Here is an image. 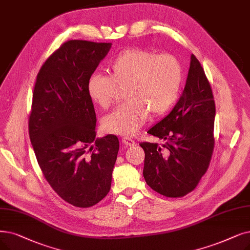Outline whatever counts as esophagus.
Instances as JSON below:
<instances>
[{
	"label": "esophagus",
	"instance_id": "1",
	"mask_svg": "<svg viewBox=\"0 0 250 250\" xmlns=\"http://www.w3.org/2000/svg\"><path fill=\"white\" fill-rule=\"evenodd\" d=\"M123 144L126 147H129V146H134L136 143H135V141H133L132 139L123 138Z\"/></svg>",
	"mask_w": 250,
	"mask_h": 250
}]
</instances>
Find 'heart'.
Here are the masks:
<instances>
[{"label":"heart","instance_id":"b5f03b06","mask_svg":"<svg viewBox=\"0 0 250 250\" xmlns=\"http://www.w3.org/2000/svg\"><path fill=\"white\" fill-rule=\"evenodd\" d=\"M108 77L92 74L86 92L102 109L116 100L118 90L125 89L127 101L102 119V127L110 134L131 137L152 117L165 115L176 103L182 82V67L168 54L155 55L139 48L122 50L110 60Z\"/></svg>","mask_w":250,"mask_h":250}]
</instances>
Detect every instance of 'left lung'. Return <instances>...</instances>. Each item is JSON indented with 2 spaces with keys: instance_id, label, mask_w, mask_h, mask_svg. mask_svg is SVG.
<instances>
[{
  "instance_id": "8db88e82",
  "label": "left lung",
  "mask_w": 250,
  "mask_h": 250,
  "mask_svg": "<svg viewBox=\"0 0 250 250\" xmlns=\"http://www.w3.org/2000/svg\"><path fill=\"white\" fill-rule=\"evenodd\" d=\"M215 104L200 62L191 56L185 89L171 112L148 134L165 140L143 142V176L147 185L166 197H183L193 191L208 170L214 148Z\"/></svg>"
}]
</instances>
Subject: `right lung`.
<instances>
[{
    "label": "right lung",
    "mask_w": 250,
    "mask_h": 250,
    "mask_svg": "<svg viewBox=\"0 0 250 250\" xmlns=\"http://www.w3.org/2000/svg\"><path fill=\"white\" fill-rule=\"evenodd\" d=\"M110 42H65L38 73L28 119L29 139L52 189L75 208H91L111 187L119 142L96 139V113L86 83Z\"/></svg>",
    "instance_id": "obj_1"
}]
</instances>
